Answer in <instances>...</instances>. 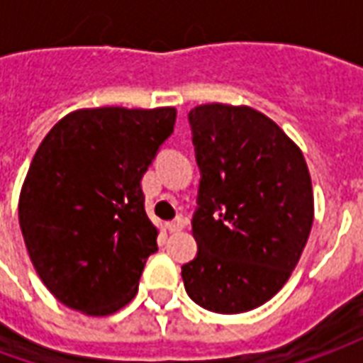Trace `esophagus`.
<instances>
[{
	"label": "esophagus",
	"mask_w": 363,
	"mask_h": 363,
	"mask_svg": "<svg viewBox=\"0 0 363 363\" xmlns=\"http://www.w3.org/2000/svg\"><path fill=\"white\" fill-rule=\"evenodd\" d=\"M184 223H186V221H184V218H177V220L169 221V223H167V229H169L171 233H177V231L184 229Z\"/></svg>",
	"instance_id": "34e87169"
}]
</instances>
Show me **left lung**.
Returning <instances> with one entry per match:
<instances>
[{
  "mask_svg": "<svg viewBox=\"0 0 363 363\" xmlns=\"http://www.w3.org/2000/svg\"><path fill=\"white\" fill-rule=\"evenodd\" d=\"M189 120L202 179L184 288L208 311H251L299 262L315 218L311 174L299 145L247 104H198Z\"/></svg>",
  "mask_w": 363,
  "mask_h": 363,
  "instance_id": "1",
  "label": "left lung"
}]
</instances>
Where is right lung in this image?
I'll return each instance as SVG.
<instances>
[{
  "label": "right lung",
  "instance_id": "1",
  "mask_svg": "<svg viewBox=\"0 0 363 363\" xmlns=\"http://www.w3.org/2000/svg\"><path fill=\"white\" fill-rule=\"evenodd\" d=\"M174 120V106L79 108L40 142L21 186L19 225L60 303L106 317L135 297L159 235L142 179Z\"/></svg>",
  "mask_w": 363,
  "mask_h": 363
}]
</instances>
